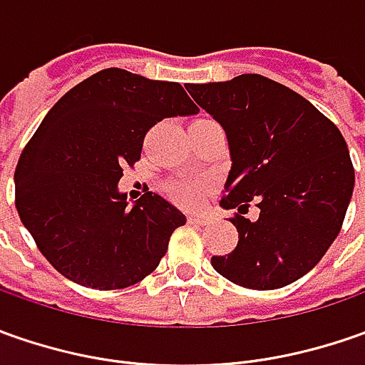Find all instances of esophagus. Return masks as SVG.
Masks as SVG:
<instances>
[{"instance_id":"obj_1","label":"esophagus","mask_w":365,"mask_h":365,"mask_svg":"<svg viewBox=\"0 0 365 365\" xmlns=\"http://www.w3.org/2000/svg\"><path fill=\"white\" fill-rule=\"evenodd\" d=\"M207 221H209L207 215H189V223H192V225H205Z\"/></svg>"}]
</instances>
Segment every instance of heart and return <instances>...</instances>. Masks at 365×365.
<instances>
[{"instance_id": "heart-1", "label": "heart", "mask_w": 365, "mask_h": 365, "mask_svg": "<svg viewBox=\"0 0 365 365\" xmlns=\"http://www.w3.org/2000/svg\"><path fill=\"white\" fill-rule=\"evenodd\" d=\"M209 189H211L209 178H176L166 187L170 199L178 205H185V207L199 205V201L203 199V195Z\"/></svg>"}]
</instances>
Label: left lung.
Segmentation results:
<instances>
[{
  "instance_id": "left-lung-1",
  "label": "left lung",
  "mask_w": 365,
  "mask_h": 365,
  "mask_svg": "<svg viewBox=\"0 0 365 365\" xmlns=\"http://www.w3.org/2000/svg\"><path fill=\"white\" fill-rule=\"evenodd\" d=\"M187 91L219 121L232 158L221 207L237 209L240 242L211 266L254 290L299 280L335 242L351 201L344 135L299 93L262 75L189 83ZM250 200L259 203L256 222L243 217Z\"/></svg>"
}]
</instances>
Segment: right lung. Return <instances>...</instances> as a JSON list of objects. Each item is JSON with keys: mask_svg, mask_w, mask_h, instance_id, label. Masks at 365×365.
Returning a JSON list of instances; mask_svg holds the SVG:
<instances>
[{"mask_svg": "<svg viewBox=\"0 0 365 365\" xmlns=\"http://www.w3.org/2000/svg\"><path fill=\"white\" fill-rule=\"evenodd\" d=\"M199 109L182 85L106 68L63 95L16 166V207L38 250L64 278L97 290L132 287L154 272L187 217L150 192H120L146 132Z\"/></svg>", "mask_w": 365, "mask_h": 365, "instance_id": "right-lung-1", "label": "right lung"}]
</instances>
